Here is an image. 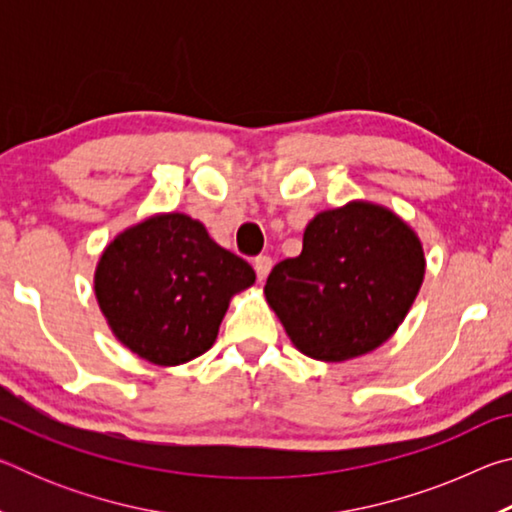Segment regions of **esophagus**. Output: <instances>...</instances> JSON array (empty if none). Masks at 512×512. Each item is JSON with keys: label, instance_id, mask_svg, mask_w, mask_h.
I'll use <instances>...</instances> for the list:
<instances>
[{"label": "esophagus", "instance_id": "obj_1", "mask_svg": "<svg viewBox=\"0 0 512 512\" xmlns=\"http://www.w3.org/2000/svg\"><path fill=\"white\" fill-rule=\"evenodd\" d=\"M253 266H255L257 280H259V282H264V280H266V275L271 273V268H273V259L268 257V255H259V257H255Z\"/></svg>", "mask_w": 512, "mask_h": 512}]
</instances>
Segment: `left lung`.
Here are the masks:
<instances>
[{"label": "left lung", "instance_id": "obj_1", "mask_svg": "<svg viewBox=\"0 0 512 512\" xmlns=\"http://www.w3.org/2000/svg\"><path fill=\"white\" fill-rule=\"evenodd\" d=\"M424 264L420 239L400 216L352 201L309 221L302 253L275 264L264 293L302 354L348 361L391 339Z\"/></svg>", "mask_w": 512, "mask_h": 512}]
</instances>
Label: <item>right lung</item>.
I'll return each mask as SVG.
<instances>
[{"mask_svg":"<svg viewBox=\"0 0 512 512\" xmlns=\"http://www.w3.org/2000/svg\"><path fill=\"white\" fill-rule=\"evenodd\" d=\"M255 282L246 259L221 248L192 216L155 214L103 250L94 293L112 334L155 366L201 357L230 298Z\"/></svg>","mask_w":512,"mask_h":512,"instance_id":"obj_1","label":"right lung"}]
</instances>
